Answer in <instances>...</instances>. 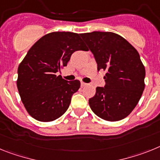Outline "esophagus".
I'll use <instances>...</instances> for the list:
<instances>
[{"label": "esophagus", "instance_id": "1", "mask_svg": "<svg viewBox=\"0 0 160 160\" xmlns=\"http://www.w3.org/2000/svg\"><path fill=\"white\" fill-rule=\"evenodd\" d=\"M88 84H86V83H84V82H81L80 83V85H81V87H84V86H86Z\"/></svg>", "mask_w": 160, "mask_h": 160}]
</instances>
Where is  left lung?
I'll use <instances>...</instances> for the list:
<instances>
[{
	"label": "left lung",
	"mask_w": 160,
	"mask_h": 160,
	"mask_svg": "<svg viewBox=\"0 0 160 160\" xmlns=\"http://www.w3.org/2000/svg\"><path fill=\"white\" fill-rule=\"evenodd\" d=\"M97 63L105 71V85L97 87L88 100L96 115L109 122L122 120L135 108L145 88V68L139 54L129 42L112 32L80 34Z\"/></svg>",
	"instance_id": "obj_1"
}]
</instances>
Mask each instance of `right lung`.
<instances>
[{
    "label": "right lung",
    "instance_id": "1",
    "mask_svg": "<svg viewBox=\"0 0 160 160\" xmlns=\"http://www.w3.org/2000/svg\"><path fill=\"white\" fill-rule=\"evenodd\" d=\"M76 51H87L80 34L52 32L42 37L28 51L18 69L17 86L29 114L40 122L59 118L78 91V80L56 76Z\"/></svg>",
    "mask_w": 160,
    "mask_h": 160
}]
</instances>
